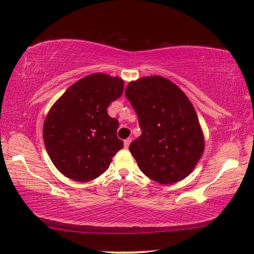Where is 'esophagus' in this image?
I'll use <instances>...</instances> for the list:
<instances>
[{"label": "esophagus", "mask_w": 254, "mask_h": 254, "mask_svg": "<svg viewBox=\"0 0 254 254\" xmlns=\"http://www.w3.org/2000/svg\"><path fill=\"white\" fill-rule=\"evenodd\" d=\"M130 143H131V139H130V137H128V139L124 140V147H126V148H127L128 145H130Z\"/></svg>", "instance_id": "esophagus-1"}]
</instances>
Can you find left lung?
Segmentation results:
<instances>
[{
    "instance_id": "1",
    "label": "left lung",
    "mask_w": 254,
    "mask_h": 254,
    "mask_svg": "<svg viewBox=\"0 0 254 254\" xmlns=\"http://www.w3.org/2000/svg\"><path fill=\"white\" fill-rule=\"evenodd\" d=\"M126 96L142 131L128 147L141 171L162 185L186 178L205 148L203 131L188 97L161 76L131 81Z\"/></svg>"
}]
</instances>
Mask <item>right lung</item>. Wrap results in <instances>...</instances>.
Listing matches in <instances>:
<instances>
[{
    "label": "right lung",
    "instance_id": "obj_1",
    "mask_svg": "<svg viewBox=\"0 0 254 254\" xmlns=\"http://www.w3.org/2000/svg\"><path fill=\"white\" fill-rule=\"evenodd\" d=\"M120 77L92 74L72 84L51 107L44 123V141L60 173L76 182H89L105 173L123 148L119 122L107 107L122 95Z\"/></svg>",
    "mask_w": 254,
    "mask_h": 254
}]
</instances>
